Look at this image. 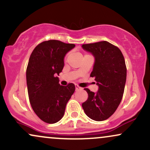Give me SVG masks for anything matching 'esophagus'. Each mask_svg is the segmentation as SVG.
<instances>
[{
	"label": "esophagus",
	"instance_id": "34e87169",
	"mask_svg": "<svg viewBox=\"0 0 150 150\" xmlns=\"http://www.w3.org/2000/svg\"><path fill=\"white\" fill-rule=\"evenodd\" d=\"M80 89H81V87H80L78 85H77V84H75V90H76V91H78V90Z\"/></svg>",
	"mask_w": 150,
	"mask_h": 150
}]
</instances>
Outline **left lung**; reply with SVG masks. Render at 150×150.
Wrapping results in <instances>:
<instances>
[{"mask_svg":"<svg viewBox=\"0 0 150 150\" xmlns=\"http://www.w3.org/2000/svg\"><path fill=\"white\" fill-rule=\"evenodd\" d=\"M83 50L92 54L95 61L90 76L94 77L96 93L85 88L88 98L82 106L91 120L100 122L114 114L123 96L127 67L122 52L107 41L84 44Z\"/></svg>","mask_w":150,"mask_h":150,"instance_id":"left-lung-1","label":"left lung"}]
</instances>
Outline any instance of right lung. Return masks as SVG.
Wrapping results in <instances>:
<instances>
[{
  "instance_id": "add662e5",
  "label": "right lung",
  "mask_w": 150,
  "mask_h": 150,
  "mask_svg": "<svg viewBox=\"0 0 150 150\" xmlns=\"http://www.w3.org/2000/svg\"><path fill=\"white\" fill-rule=\"evenodd\" d=\"M75 47L50 40L36 46L30 54L26 68L28 97L33 111L46 123L54 124L61 120L75 91L74 84L60 85L57 77L64 68L65 56Z\"/></svg>"
}]
</instances>
